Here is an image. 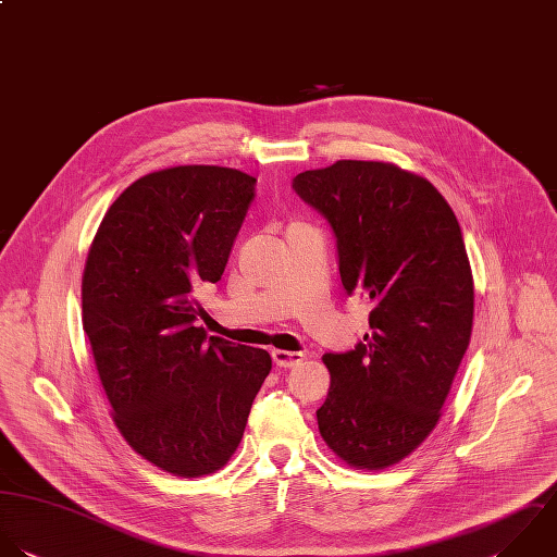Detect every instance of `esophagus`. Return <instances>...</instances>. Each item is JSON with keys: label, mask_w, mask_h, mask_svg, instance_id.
<instances>
[{"label": "esophagus", "mask_w": 557, "mask_h": 557, "mask_svg": "<svg viewBox=\"0 0 557 557\" xmlns=\"http://www.w3.org/2000/svg\"><path fill=\"white\" fill-rule=\"evenodd\" d=\"M271 358H273V362H275L280 369H293V367H297L299 362L306 360V354H301V351L273 349V351H271Z\"/></svg>", "instance_id": "34e87169"}]
</instances>
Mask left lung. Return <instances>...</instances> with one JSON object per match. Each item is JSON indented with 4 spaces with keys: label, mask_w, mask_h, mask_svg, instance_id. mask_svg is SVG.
Here are the masks:
<instances>
[{
    "label": "left lung",
    "mask_w": 557,
    "mask_h": 557,
    "mask_svg": "<svg viewBox=\"0 0 557 557\" xmlns=\"http://www.w3.org/2000/svg\"><path fill=\"white\" fill-rule=\"evenodd\" d=\"M295 193L336 238L347 295L373 301L371 334L325 354L323 441L349 467L404 460L436 428L473 327V275L460 223L425 180L388 162L304 171Z\"/></svg>",
    "instance_id": "8db88e82"
}]
</instances>
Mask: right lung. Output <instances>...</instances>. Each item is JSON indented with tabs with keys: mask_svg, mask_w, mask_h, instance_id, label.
Instances as JSON below:
<instances>
[{
	"mask_svg": "<svg viewBox=\"0 0 557 557\" xmlns=\"http://www.w3.org/2000/svg\"><path fill=\"white\" fill-rule=\"evenodd\" d=\"M256 195L225 166H173L108 208L82 280V321L127 445L158 469L199 478L236 451L271 371L264 349L197 327L195 288L216 284Z\"/></svg>",
	"mask_w": 557,
	"mask_h": 557,
	"instance_id": "obj_1",
	"label": "right lung"
}]
</instances>
